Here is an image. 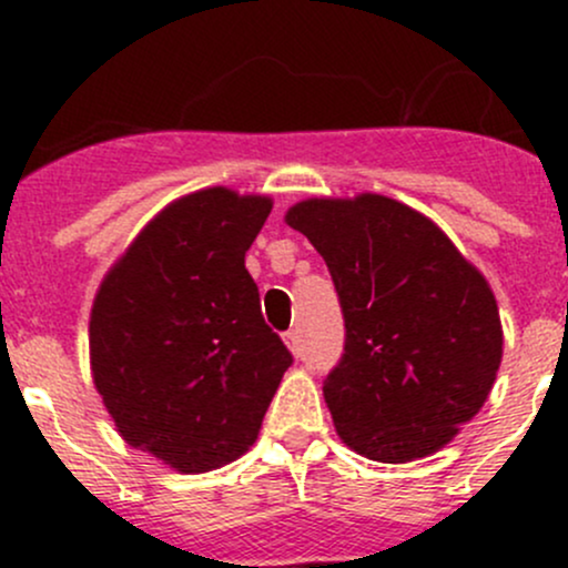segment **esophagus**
Masks as SVG:
<instances>
[{
	"label": "esophagus",
	"instance_id": "1",
	"mask_svg": "<svg viewBox=\"0 0 568 568\" xmlns=\"http://www.w3.org/2000/svg\"><path fill=\"white\" fill-rule=\"evenodd\" d=\"M285 343H288V348L294 354L302 352V337H300V329H288L285 332Z\"/></svg>",
	"mask_w": 568,
	"mask_h": 568
}]
</instances>
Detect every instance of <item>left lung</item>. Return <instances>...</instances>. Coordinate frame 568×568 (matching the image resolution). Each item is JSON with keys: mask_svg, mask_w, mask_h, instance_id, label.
I'll use <instances>...</instances> for the list:
<instances>
[{"mask_svg": "<svg viewBox=\"0 0 568 568\" xmlns=\"http://www.w3.org/2000/svg\"><path fill=\"white\" fill-rule=\"evenodd\" d=\"M321 252L346 341L324 398L348 448L404 464L473 420L503 357L497 302L450 239L398 200H305L285 214Z\"/></svg>", "mask_w": 568, "mask_h": 568, "instance_id": "8db88e82", "label": "left lung"}]
</instances>
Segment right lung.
Returning <instances> with one entry per match:
<instances>
[{"instance_id":"1","label":"right lung","mask_w":568,"mask_h":568,"mask_svg":"<svg viewBox=\"0 0 568 568\" xmlns=\"http://www.w3.org/2000/svg\"><path fill=\"white\" fill-rule=\"evenodd\" d=\"M268 211L272 200L222 186L181 197L93 302L90 363L114 426L181 473L239 459L294 363L244 268Z\"/></svg>"}]
</instances>
